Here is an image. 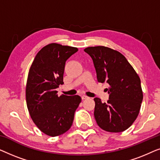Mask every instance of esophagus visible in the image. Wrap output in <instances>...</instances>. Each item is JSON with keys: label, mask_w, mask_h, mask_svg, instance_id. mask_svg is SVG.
<instances>
[{"label": "esophagus", "mask_w": 160, "mask_h": 160, "mask_svg": "<svg viewBox=\"0 0 160 160\" xmlns=\"http://www.w3.org/2000/svg\"><path fill=\"white\" fill-rule=\"evenodd\" d=\"M87 98H88V97H87L86 95H82V99L84 100H86V99H87Z\"/></svg>", "instance_id": "34e87169"}]
</instances>
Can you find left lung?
<instances>
[{"instance_id":"8db88e82","label":"left lung","mask_w":160,"mask_h":160,"mask_svg":"<svg viewBox=\"0 0 160 160\" xmlns=\"http://www.w3.org/2000/svg\"><path fill=\"white\" fill-rule=\"evenodd\" d=\"M99 82H106L109 94L107 102L95 98L96 122L102 130L120 132L132 125L138 115L143 100L141 79L125 57L110 48L87 47Z\"/></svg>"}]
</instances>
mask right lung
Wrapping results in <instances>:
<instances>
[{
  "label": "right lung",
  "instance_id": "obj_1",
  "mask_svg": "<svg viewBox=\"0 0 160 160\" xmlns=\"http://www.w3.org/2000/svg\"><path fill=\"white\" fill-rule=\"evenodd\" d=\"M76 47L51 43L36 54L28 76L26 102L30 115L41 132L49 136L62 135L71 128L74 113L82 101L78 95L58 96L63 84L66 60Z\"/></svg>",
  "mask_w": 160,
  "mask_h": 160
}]
</instances>
